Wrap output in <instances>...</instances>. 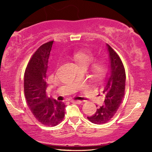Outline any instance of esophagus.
I'll return each mask as SVG.
<instances>
[{
  "mask_svg": "<svg viewBox=\"0 0 152 152\" xmlns=\"http://www.w3.org/2000/svg\"><path fill=\"white\" fill-rule=\"evenodd\" d=\"M71 102H72V103H75V104H81L82 103V101H80V100H71L70 101Z\"/></svg>",
  "mask_w": 152,
  "mask_h": 152,
  "instance_id": "esophagus-1",
  "label": "esophagus"
}]
</instances>
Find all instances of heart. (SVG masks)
<instances>
[{
    "mask_svg": "<svg viewBox=\"0 0 152 152\" xmlns=\"http://www.w3.org/2000/svg\"><path fill=\"white\" fill-rule=\"evenodd\" d=\"M72 58L77 63L80 68H88L93 60V56L90 53L83 51H80L75 53ZM93 71L97 75H101L104 72L103 66L99 64L95 65Z\"/></svg>",
    "mask_w": 152,
    "mask_h": 152,
    "instance_id": "b5f03b06",
    "label": "heart"
}]
</instances>
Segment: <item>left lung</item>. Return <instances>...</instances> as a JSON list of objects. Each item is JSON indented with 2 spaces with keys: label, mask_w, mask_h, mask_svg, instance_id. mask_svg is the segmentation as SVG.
Listing matches in <instances>:
<instances>
[{
  "label": "left lung",
  "mask_w": 152,
  "mask_h": 152,
  "mask_svg": "<svg viewBox=\"0 0 152 152\" xmlns=\"http://www.w3.org/2000/svg\"><path fill=\"white\" fill-rule=\"evenodd\" d=\"M109 57V69L106 77V84L102 88L104 104L97 108L92 115L87 118L97 124L109 122L115 115L121 104L125 90L126 74L123 64L117 53L107 44Z\"/></svg>",
  "instance_id": "1"
}]
</instances>
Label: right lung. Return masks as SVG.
<instances>
[{"label":"right lung","mask_w":152,"mask_h":152,"mask_svg":"<svg viewBox=\"0 0 152 152\" xmlns=\"http://www.w3.org/2000/svg\"><path fill=\"white\" fill-rule=\"evenodd\" d=\"M53 41L43 44L35 52L24 75V93L27 104L40 123L56 126L64 118L66 105L48 97V67Z\"/></svg>","instance_id":"1"}]
</instances>
